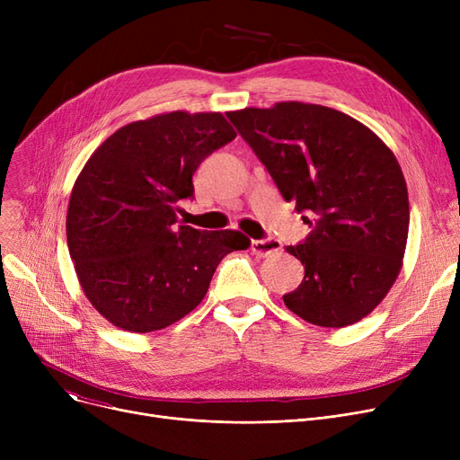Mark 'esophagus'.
<instances>
[{
	"label": "esophagus",
	"mask_w": 460,
	"mask_h": 460,
	"mask_svg": "<svg viewBox=\"0 0 460 460\" xmlns=\"http://www.w3.org/2000/svg\"><path fill=\"white\" fill-rule=\"evenodd\" d=\"M281 250V243L276 238H267V240H252V252L257 257H269L274 255Z\"/></svg>",
	"instance_id": "esophagus-1"
}]
</instances>
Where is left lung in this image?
I'll list each match as a JSON object with an SVG mask.
<instances>
[{
    "label": "left lung",
    "mask_w": 460,
    "mask_h": 460,
    "mask_svg": "<svg viewBox=\"0 0 460 460\" xmlns=\"http://www.w3.org/2000/svg\"><path fill=\"white\" fill-rule=\"evenodd\" d=\"M227 117L285 201L317 216L304 244L285 248L305 270L285 305L324 328L367 317L394 287L408 238V190L392 149L354 117L319 104L288 101Z\"/></svg>",
    "instance_id": "8db88e82"
}]
</instances>
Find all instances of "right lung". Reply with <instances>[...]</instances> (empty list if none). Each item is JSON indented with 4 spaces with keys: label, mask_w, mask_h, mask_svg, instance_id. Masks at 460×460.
Segmentation results:
<instances>
[{
    "label": "right lung",
    "mask_w": 460,
    "mask_h": 460,
    "mask_svg": "<svg viewBox=\"0 0 460 460\" xmlns=\"http://www.w3.org/2000/svg\"><path fill=\"white\" fill-rule=\"evenodd\" d=\"M236 137L220 111H169L113 132L72 186L66 244L82 291L113 326L149 333L205 298L220 261L248 250L240 231L175 229L191 175Z\"/></svg>",
    "instance_id": "add662e5"
}]
</instances>
